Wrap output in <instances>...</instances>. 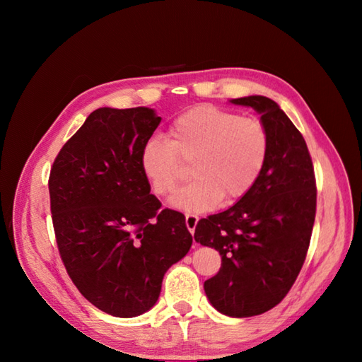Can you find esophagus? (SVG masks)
I'll return each instance as SVG.
<instances>
[{
	"instance_id": "34e87169",
	"label": "esophagus",
	"mask_w": 362,
	"mask_h": 362,
	"mask_svg": "<svg viewBox=\"0 0 362 362\" xmlns=\"http://www.w3.org/2000/svg\"><path fill=\"white\" fill-rule=\"evenodd\" d=\"M197 221H199V218L194 216V214H187V216H185V224H187V227H188L191 235L194 233L196 226H197Z\"/></svg>"
}]
</instances>
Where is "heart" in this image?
Masks as SVG:
<instances>
[{"mask_svg": "<svg viewBox=\"0 0 362 362\" xmlns=\"http://www.w3.org/2000/svg\"><path fill=\"white\" fill-rule=\"evenodd\" d=\"M269 132L257 118H243L214 105L194 107L177 117L168 138L156 135L140 151L141 171L157 196L173 193L182 161H193L191 180L171 197V206L188 213L214 209L222 197L235 202L255 187L269 157Z\"/></svg>", "mask_w": 362, "mask_h": 362, "instance_id": "heart-1", "label": "heart"}]
</instances>
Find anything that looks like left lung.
I'll list each match as a JSON object with an SVG mask.
<instances>
[{"label": "left lung", "instance_id": "8db88e82", "mask_svg": "<svg viewBox=\"0 0 362 362\" xmlns=\"http://www.w3.org/2000/svg\"><path fill=\"white\" fill-rule=\"evenodd\" d=\"M261 115L271 140L263 174L228 210L201 219L194 240L216 249L219 272L205 294L230 317L258 316L279 305L308 252L316 216V179L302 134L266 96L232 99Z\"/></svg>", "mask_w": 362, "mask_h": 362}]
</instances>
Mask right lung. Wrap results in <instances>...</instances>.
<instances>
[{"instance_id": "obj_1", "label": "right lung", "mask_w": 362, "mask_h": 362, "mask_svg": "<svg viewBox=\"0 0 362 362\" xmlns=\"http://www.w3.org/2000/svg\"><path fill=\"white\" fill-rule=\"evenodd\" d=\"M160 121L149 107H101L51 168L52 224L66 272L90 303L115 317L149 311L166 271L193 244L185 216L160 210L140 166Z\"/></svg>"}]
</instances>
